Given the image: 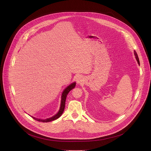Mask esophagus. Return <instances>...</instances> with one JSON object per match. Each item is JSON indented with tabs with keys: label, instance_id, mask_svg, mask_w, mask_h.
<instances>
[{
	"label": "esophagus",
	"instance_id": "obj_1",
	"mask_svg": "<svg viewBox=\"0 0 151 151\" xmlns=\"http://www.w3.org/2000/svg\"><path fill=\"white\" fill-rule=\"evenodd\" d=\"M76 82L78 84H81L82 82H83V78L81 76V75H79L77 76L76 79Z\"/></svg>",
	"mask_w": 151,
	"mask_h": 151
}]
</instances>
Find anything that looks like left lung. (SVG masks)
Returning <instances> with one entry per match:
<instances>
[{
	"instance_id": "1",
	"label": "left lung",
	"mask_w": 151,
	"mask_h": 151,
	"mask_svg": "<svg viewBox=\"0 0 151 151\" xmlns=\"http://www.w3.org/2000/svg\"><path fill=\"white\" fill-rule=\"evenodd\" d=\"M134 55H135L136 59V60H137V63H138V64H139V65L140 66V61H139V57H138V55H137V53H136V51H134Z\"/></svg>"
}]
</instances>
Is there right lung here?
<instances>
[{
  "instance_id": "right-lung-1",
  "label": "right lung",
  "mask_w": 151,
  "mask_h": 151,
  "mask_svg": "<svg viewBox=\"0 0 151 151\" xmlns=\"http://www.w3.org/2000/svg\"><path fill=\"white\" fill-rule=\"evenodd\" d=\"M76 86V82H72V83H70L69 85H68V87L64 89L61 94V102H60V109L58 111V112L54 115V116L50 117V118H48L47 119H39V118H36L34 116H31L34 119L39 121V122H48L52 121H54L57 119H58V118H60L62 114L64 112V107H65V102H66V97L67 95L68 94V93L70 92V90H72L73 88H74Z\"/></svg>"
}]
</instances>
